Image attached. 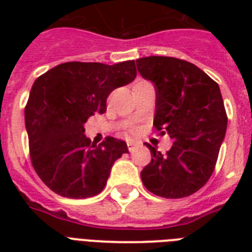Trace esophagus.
Wrapping results in <instances>:
<instances>
[{
  "instance_id": "esophagus-1",
  "label": "esophagus",
  "mask_w": 252,
  "mask_h": 252,
  "mask_svg": "<svg viewBox=\"0 0 252 252\" xmlns=\"http://www.w3.org/2000/svg\"><path fill=\"white\" fill-rule=\"evenodd\" d=\"M126 144H128V149H129V152H130V150H133L134 146L137 145V141H134V140H129V141L126 142Z\"/></svg>"
}]
</instances>
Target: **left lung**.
Here are the masks:
<instances>
[{
	"label": "left lung",
	"instance_id": "1",
	"mask_svg": "<svg viewBox=\"0 0 252 252\" xmlns=\"http://www.w3.org/2000/svg\"><path fill=\"white\" fill-rule=\"evenodd\" d=\"M136 64L140 74L156 87L153 126L172 138L166 154L146 144L152 161L142 168V183L166 199L192 195L215 171L226 133L227 116L219 85L196 65L175 57H142Z\"/></svg>",
	"mask_w": 252,
	"mask_h": 252
}]
</instances>
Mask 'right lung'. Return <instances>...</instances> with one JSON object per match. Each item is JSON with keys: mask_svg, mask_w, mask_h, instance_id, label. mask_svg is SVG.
<instances>
[{"mask_svg": "<svg viewBox=\"0 0 252 252\" xmlns=\"http://www.w3.org/2000/svg\"><path fill=\"white\" fill-rule=\"evenodd\" d=\"M133 60L114 65L64 63L37 77L25 108L30 157L43 183L57 195L86 199L106 187L111 167L128 153L114 137L96 145L85 123L104 114L107 96L136 78Z\"/></svg>", "mask_w": 252, "mask_h": 252, "instance_id": "obj_1", "label": "right lung"}]
</instances>
